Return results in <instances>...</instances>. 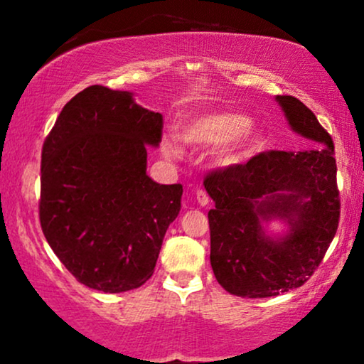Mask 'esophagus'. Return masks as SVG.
Instances as JSON below:
<instances>
[{
    "label": "esophagus",
    "mask_w": 364,
    "mask_h": 364,
    "mask_svg": "<svg viewBox=\"0 0 364 364\" xmlns=\"http://www.w3.org/2000/svg\"><path fill=\"white\" fill-rule=\"evenodd\" d=\"M195 198H196V202H198V205H202V207L208 205V202H210V198H208L205 190H196Z\"/></svg>",
    "instance_id": "34e87169"
}]
</instances>
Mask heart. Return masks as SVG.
<instances>
[{"mask_svg":"<svg viewBox=\"0 0 364 364\" xmlns=\"http://www.w3.org/2000/svg\"><path fill=\"white\" fill-rule=\"evenodd\" d=\"M178 135L185 145L196 149L220 148V161L224 164H240L248 161L265 145V133L250 121L241 111L219 109L195 114L183 119ZM162 154L169 159L181 157L183 149L176 139L162 140Z\"/></svg>","mask_w":364,"mask_h":364,"instance_id":"heart-1","label":"heart"}]
</instances>
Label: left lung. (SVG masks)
<instances>
[{
  "label": "left lung",
  "instance_id": "8db88e82",
  "mask_svg": "<svg viewBox=\"0 0 364 364\" xmlns=\"http://www.w3.org/2000/svg\"><path fill=\"white\" fill-rule=\"evenodd\" d=\"M296 133L310 140L299 152L269 150L212 171L207 193L210 263L217 282L241 298H270L301 287L337 232L341 200L333 141L299 99L277 95ZM282 218L290 232L270 238L263 220Z\"/></svg>",
  "mask_w": 364,
  "mask_h": 364
}]
</instances>
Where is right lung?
Here are the masks:
<instances>
[{
	"mask_svg": "<svg viewBox=\"0 0 364 364\" xmlns=\"http://www.w3.org/2000/svg\"><path fill=\"white\" fill-rule=\"evenodd\" d=\"M162 114L132 92L92 85L58 116L43 145L41 228L68 272L87 287L124 292L152 277L181 185L147 176V149Z\"/></svg>",
	"mask_w": 364,
	"mask_h": 364,
	"instance_id": "obj_1",
	"label": "right lung"
}]
</instances>
